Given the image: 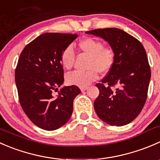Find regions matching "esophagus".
<instances>
[{
  "mask_svg": "<svg viewBox=\"0 0 160 160\" xmlns=\"http://www.w3.org/2000/svg\"><path fill=\"white\" fill-rule=\"evenodd\" d=\"M87 89H88V88H87V87H82V88H81V91H82V92L85 91H86Z\"/></svg>",
  "mask_w": 160,
  "mask_h": 160,
  "instance_id": "obj_1",
  "label": "esophagus"
}]
</instances>
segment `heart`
<instances>
[{"mask_svg":"<svg viewBox=\"0 0 160 160\" xmlns=\"http://www.w3.org/2000/svg\"><path fill=\"white\" fill-rule=\"evenodd\" d=\"M77 48L81 53L88 56L85 72H75L67 75L68 83L78 87H87L98 77V72L107 73L114 62V52L111 48L104 47L101 41L94 38H85L78 42ZM61 64L66 70L73 66L75 55L71 48H66L61 55Z\"/></svg>","mask_w":160,"mask_h":160,"instance_id":"obj_1","label":"heart"}]
</instances>
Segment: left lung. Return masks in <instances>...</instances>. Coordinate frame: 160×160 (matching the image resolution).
Masks as SVG:
<instances>
[{
    "instance_id": "8db88e82",
    "label": "left lung",
    "mask_w": 160,
    "mask_h": 160,
    "mask_svg": "<svg viewBox=\"0 0 160 160\" xmlns=\"http://www.w3.org/2000/svg\"><path fill=\"white\" fill-rule=\"evenodd\" d=\"M85 33L103 39L115 55L109 73L96 85L99 94L94 102L96 113L110 125H126L138 116L146 101L151 70L145 48L120 28H98Z\"/></svg>"
}]
</instances>
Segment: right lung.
Segmentation results:
<instances>
[{"instance_id": "1", "label": "right lung", "mask_w": 160, "mask_h": 160, "mask_svg": "<svg viewBox=\"0 0 160 160\" xmlns=\"http://www.w3.org/2000/svg\"><path fill=\"white\" fill-rule=\"evenodd\" d=\"M76 34L48 32L26 46L15 69L19 102L30 121L40 128L53 131L71 118L73 101L81 93L76 85L64 86L61 55ZM58 92L57 97L52 92Z\"/></svg>"}]
</instances>
